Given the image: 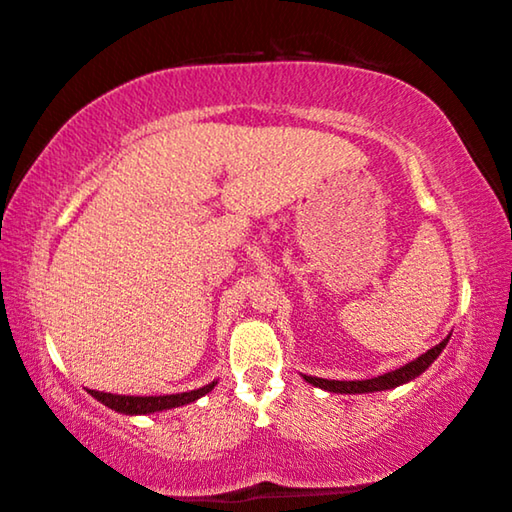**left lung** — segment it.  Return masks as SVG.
<instances>
[{"label": "left lung", "mask_w": 512, "mask_h": 512, "mask_svg": "<svg viewBox=\"0 0 512 512\" xmlns=\"http://www.w3.org/2000/svg\"><path fill=\"white\" fill-rule=\"evenodd\" d=\"M448 341H450V336L443 338L441 343L424 352V355L413 359V362H408L406 366H401V369H397V371L383 373V376H378V378H369V380H327V378L304 376V380H306V383L315 385V387H320V390L336 392V394H366V392L392 390V387L410 383V380H415L417 376H420V373L427 371L429 366L434 364V359L441 355L445 345H448Z\"/></svg>", "instance_id": "left-lung-1"}]
</instances>
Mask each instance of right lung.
Instances as JSON below:
<instances>
[{
	"instance_id": "obj_1",
	"label": "right lung",
	"mask_w": 512,
	"mask_h": 512,
	"mask_svg": "<svg viewBox=\"0 0 512 512\" xmlns=\"http://www.w3.org/2000/svg\"><path fill=\"white\" fill-rule=\"evenodd\" d=\"M215 385H218V380H213V383L199 387V390L181 392V394H167V397H125V394H109V392H97V390H90V394L97 401H102L104 406H109L111 410H118V413L150 415V413H160V410L187 406V403L197 401V399L204 397V394L211 392Z\"/></svg>"
}]
</instances>
